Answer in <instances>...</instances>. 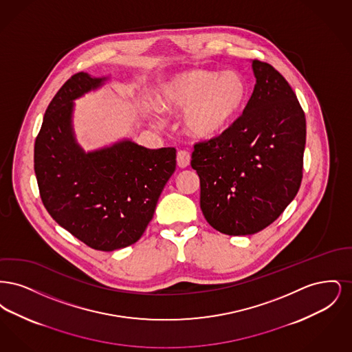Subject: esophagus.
Masks as SVG:
<instances>
[{
  "label": "esophagus",
  "mask_w": 352,
  "mask_h": 352,
  "mask_svg": "<svg viewBox=\"0 0 352 352\" xmlns=\"http://www.w3.org/2000/svg\"><path fill=\"white\" fill-rule=\"evenodd\" d=\"M191 155L190 153L186 151H179L177 153V164L179 168H187L190 165Z\"/></svg>",
  "instance_id": "34e87169"
}]
</instances>
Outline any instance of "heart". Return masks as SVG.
<instances>
[{
    "mask_svg": "<svg viewBox=\"0 0 352 352\" xmlns=\"http://www.w3.org/2000/svg\"><path fill=\"white\" fill-rule=\"evenodd\" d=\"M157 99L168 111L186 108V131L207 138L223 132L237 116L247 99V84L234 71L192 69L162 84Z\"/></svg>",
    "mask_w": 352,
    "mask_h": 352,
    "instance_id": "obj_1",
    "label": "heart"
}]
</instances>
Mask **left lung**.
Segmentation results:
<instances>
[{"mask_svg":"<svg viewBox=\"0 0 352 352\" xmlns=\"http://www.w3.org/2000/svg\"><path fill=\"white\" fill-rule=\"evenodd\" d=\"M252 67L256 84L243 113L223 133L197 142L191 154L201 212L230 236L267 228L294 199L303 174L301 104L273 66L254 59Z\"/></svg>","mask_w":352,"mask_h":352,"instance_id":"left-lung-1","label":"left lung"}]
</instances>
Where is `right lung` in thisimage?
<instances>
[{
  "label": "right lung",
  "instance_id": "obj_1",
  "mask_svg": "<svg viewBox=\"0 0 352 352\" xmlns=\"http://www.w3.org/2000/svg\"><path fill=\"white\" fill-rule=\"evenodd\" d=\"M104 80L78 72L56 92L35 138L34 171L51 218L85 245L109 252L145 232L175 170L177 151L122 141L84 153L72 134V100Z\"/></svg>",
  "mask_w": 352,
  "mask_h": 352
}]
</instances>
